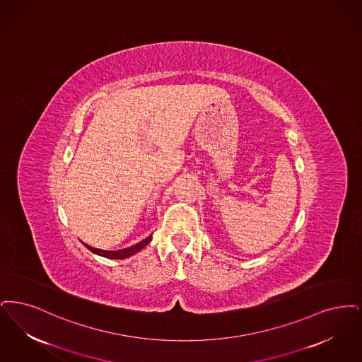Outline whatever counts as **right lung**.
Returning <instances> with one entry per match:
<instances>
[{
	"label": "right lung",
	"mask_w": 362,
	"mask_h": 362,
	"mask_svg": "<svg viewBox=\"0 0 362 362\" xmlns=\"http://www.w3.org/2000/svg\"><path fill=\"white\" fill-rule=\"evenodd\" d=\"M151 239H153V235L147 236L146 239H143L139 243H136V245H134L131 247H127V249H122V250H101V249L92 247V246H89L86 243H83V245H85L86 249H89L90 252H95V254L100 255V257H105V258H110V259H124V258H128V257L141 252V249H144L151 242Z\"/></svg>",
	"instance_id": "add662e5"
}]
</instances>
